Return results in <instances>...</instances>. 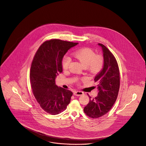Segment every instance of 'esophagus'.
<instances>
[{
  "mask_svg": "<svg viewBox=\"0 0 146 146\" xmlns=\"http://www.w3.org/2000/svg\"><path fill=\"white\" fill-rule=\"evenodd\" d=\"M74 95L76 96H80L83 94V92H81V91H74L73 93Z\"/></svg>",
  "mask_w": 146,
  "mask_h": 146,
  "instance_id": "obj_1",
  "label": "esophagus"
}]
</instances>
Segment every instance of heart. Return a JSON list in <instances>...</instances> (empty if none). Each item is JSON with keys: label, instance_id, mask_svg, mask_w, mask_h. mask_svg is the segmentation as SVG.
<instances>
[{"label": "heart", "instance_id": "1", "mask_svg": "<svg viewBox=\"0 0 146 146\" xmlns=\"http://www.w3.org/2000/svg\"><path fill=\"white\" fill-rule=\"evenodd\" d=\"M73 57L85 67L92 75L101 72L103 67L104 59L102 54H95L94 50L90 48H83L73 53ZM70 62V58L64 56L62 60V67L63 70H67Z\"/></svg>", "mask_w": 146, "mask_h": 146}]
</instances>
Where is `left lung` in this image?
Segmentation results:
<instances>
[{"instance_id": "obj_1", "label": "left lung", "mask_w": 146, "mask_h": 146, "mask_svg": "<svg viewBox=\"0 0 146 146\" xmlns=\"http://www.w3.org/2000/svg\"><path fill=\"white\" fill-rule=\"evenodd\" d=\"M102 46L104 59L102 70L96 76L98 93L94 98H90V102L84 108L85 114L92 118H100L108 112L117 100L120 86L119 70L117 60L112 52L105 46Z\"/></svg>"}]
</instances>
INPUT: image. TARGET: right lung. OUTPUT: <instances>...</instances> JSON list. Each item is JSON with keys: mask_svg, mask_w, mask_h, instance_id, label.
I'll return each mask as SVG.
<instances>
[{"mask_svg": "<svg viewBox=\"0 0 146 146\" xmlns=\"http://www.w3.org/2000/svg\"><path fill=\"white\" fill-rule=\"evenodd\" d=\"M78 43L52 39L45 41L36 52L32 62L31 84L34 96L46 112L56 115L64 111L73 93L58 87L55 79L62 72V60L68 50Z\"/></svg>", "mask_w": 146, "mask_h": 146, "instance_id": "1", "label": "right lung"}]
</instances>
